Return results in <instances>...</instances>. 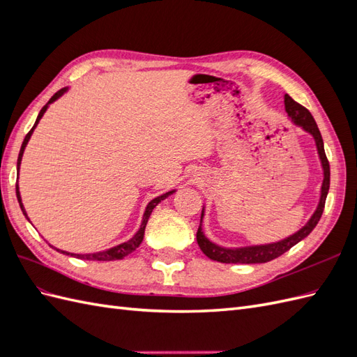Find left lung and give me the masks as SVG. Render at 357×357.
Here are the masks:
<instances>
[{
  "mask_svg": "<svg viewBox=\"0 0 357 357\" xmlns=\"http://www.w3.org/2000/svg\"><path fill=\"white\" fill-rule=\"evenodd\" d=\"M284 105H286V112L290 116L291 121H294L296 125H299L304 131L310 132L312 137H314V142L317 146V152L321 160V167H323V174H325V178H323V185H321V195H320V202L317 205V210L314 214L311 215V219L308 223L301 228L296 234L287 236V238L273 243V244H264V245H250V247H240V248H225L218 244L211 243L207 236L204 235L201 223H202V215L204 210L201 214V222H199V228L197 232V241L198 245L202 250L205 256H208L213 261H218L222 264H265L273 261V259L282 256L287 250H290L291 247L298 244L301 240H304L305 236L310 235V232L316 228V225L319 223L323 208H325V202L326 197L329 192V185H331V168H329V160L325 153V147H323V138L321 134L317 128V123L314 121V117L311 116V113L305 109L304 105H301L296 102L291 96L287 93L284 95Z\"/></svg>",
  "mask_w": 357,
  "mask_h": 357,
  "instance_id": "left-lung-1",
  "label": "left lung"
}]
</instances>
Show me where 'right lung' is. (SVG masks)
<instances>
[{
    "label": "right lung",
    "instance_id": "right-lung-1",
    "mask_svg": "<svg viewBox=\"0 0 357 357\" xmlns=\"http://www.w3.org/2000/svg\"><path fill=\"white\" fill-rule=\"evenodd\" d=\"M67 91V88H63V89H61V91H58L55 95L52 96V98L49 100V102L43 107V109L40 110V113H38V116H37V121H36V123H34V126L31 128V131L26 134V137H25V139H24V143H22V147H20V152H19V158H17V174H19V167H20V160H22V155H24V150H25V147H26V144H28V142H29V138H31V135H32V131H34L36 129V126H37V123H38V121L40 119L43 117V114H45V112L47 110V107H49V104H52L53 101H56L59 96ZM174 192V190H171V192H167V193H164V195H160V197H158V198H155V199H152L149 202V205L146 207V211H144V215H143V222H142V228L138 229V232L132 236L131 240L129 241H126V243H122V244H119V245H116V247H112V248H109V250H104V252H98V253H88V255H75V253H68V252H63V250H59V248H56V252H61V253H63V255H71V256H74V257H77V259H86V261H117V259H123L125 256H128V255H131L135 248L142 244V241H143V236H144V229H146V225H147V220H149V218H150V214H152V211H153V208L156 207V205L162 201V199H165V198H168L171 193ZM16 197H17V201H19V205H20V210H22V213L25 214V218L28 219V215H26V211H25V208H24V204H22V199H20V193H19V188L16 186ZM29 220V219H28Z\"/></svg>",
    "mask_w": 357,
    "mask_h": 357
}]
</instances>
